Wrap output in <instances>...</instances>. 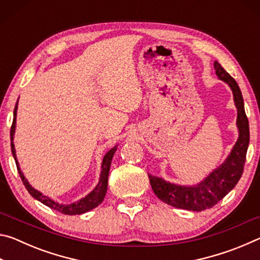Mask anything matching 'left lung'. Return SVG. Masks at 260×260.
Listing matches in <instances>:
<instances>
[{
	"label": "left lung",
	"instance_id": "obj_1",
	"mask_svg": "<svg viewBox=\"0 0 260 260\" xmlns=\"http://www.w3.org/2000/svg\"><path fill=\"white\" fill-rule=\"evenodd\" d=\"M213 67L219 80L227 83L233 93L237 111L236 127L239 138L226 159L196 184H179L148 173L155 195L164 203L178 209L204 211L212 208L234 188L243 173L246 150L249 147V121L244 111V102L239 85L225 69L214 60Z\"/></svg>",
	"mask_w": 260,
	"mask_h": 260
}]
</instances>
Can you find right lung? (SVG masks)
<instances>
[{
  "label": "right lung",
  "mask_w": 260,
  "mask_h": 260,
  "mask_svg": "<svg viewBox=\"0 0 260 260\" xmlns=\"http://www.w3.org/2000/svg\"><path fill=\"white\" fill-rule=\"evenodd\" d=\"M17 110H18V101L15 105V110H14V121H12V126H11V131H10V140H11V152L14 155L17 169H18V173L20 175L21 180H23L24 186L27 189L28 192L34 197L35 200H38L39 202H41L42 204L47 205L48 208H50L52 210L58 211L60 213L64 214H69V215H76V214H82L85 212H88V211L95 209L96 206L101 204L104 200L105 195H107V190H108V178H109V171H110V166H111V161L113 155L117 151L118 144H116L113 148L110 149V150L105 153L102 160V164H101V175H100V180L99 183L96 184V187L91 190L89 193H87L85 197H82L79 201L73 202L71 204H63L59 203V202H56L54 200H51L50 197H48L45 193H42L41 191H39L32 187L28 182V180L25 178V175L21 171L18 159H17V155H16V148H15V143H14V139H15V132H16V119H17Z\"/></svg>",
  "instance_id": "1"
}]
</instances>
